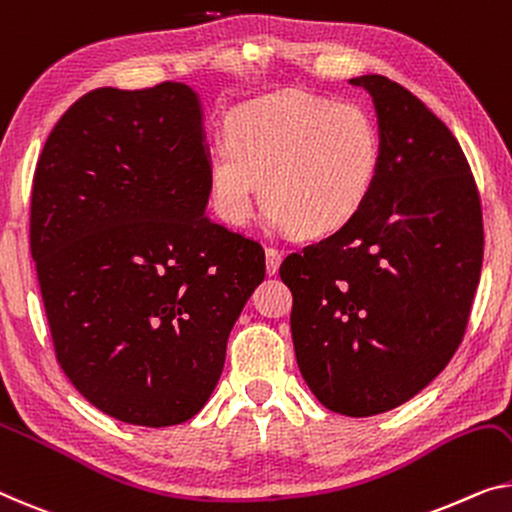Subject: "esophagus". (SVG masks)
<instances>
[{"mask_svg": "<svg viewBox=\"0 0 512 512\" xmlns=\"http://www.w3.org/2000/svg\"><path fill=\"white\" fill-rule=\"evenodd\" d=\"M280 259H282V253H280L278 248H273V246L266 248V273H269V276H273V273H278Z\"/></svg>", "mask_w": 512, "mask_h": 512, "instance_id": "esophagus-1", "label": "esophagus"}]
</instances>
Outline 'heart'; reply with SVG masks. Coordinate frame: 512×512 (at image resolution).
Listing matches in <instances>:
<instances>
[{
	"label": "heart",
	"mask_w": 512,
	"mask_h": 512,
	"mask_svg": "<svg viewBox=\"0 0 512 512\" xmlns=\"http://www.w3.org/2000/svg\"><path fill=\"white\" fill-rule=\"evenodd\" d=\"M225 137L209 156V193L227 225L248 223L262 186L278 225L329 236L361 213L379 177V128L356 103L280 91L239 105Z\"/></svg>",
	"instance_id": "obj_1"
}]
</instances>
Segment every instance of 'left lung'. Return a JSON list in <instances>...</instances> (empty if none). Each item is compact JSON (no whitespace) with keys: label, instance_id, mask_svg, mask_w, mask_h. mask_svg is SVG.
Wrapping results in <instances>:
<instances>
[{"label":"left lung","instance_id":"left-lung-1","mask_svg":"<svg viewBox=\"0 0 512 512\" xmlns=\"http://www.w3.org/2000/svg\"><path fill=\"white\" fill-rule=\"evenodd\" d=\"M372 96L381 167L361 213L280 264L292 289L296 363L335 414H384L446 368L467 331L483 266V211L455 135L384 75Z\"/></svg>","mask_w":512,"mask_h":512}]
</instances>
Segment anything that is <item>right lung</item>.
<instances>
[{"instance_id": "right-lung-1", "label": "right lung", "mask_w": 512, "mask_h": 512, "mask_svg": "<svg viewBox=\"0 0 512 512\" xmlns=\"http://www.w3.org/2000/svg\"><path fill=\"white\" fill-rule=\"evenodd\" d=\"M188 85L94 89L38 158L29 246L57 361L117 421L167 427L211 398L264 250L207 216Z\"/></svg>"}]
</instances>
